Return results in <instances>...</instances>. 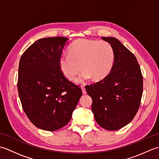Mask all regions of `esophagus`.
<instances>
[{
	"mask_svg": "<svg viewBox=\"0 0 159 159\" xmlns=\"http://www.w3.org/2000/svg\"><path fill=\"white\" fill-rule=\"evenodd\" d=\"M81 89H82V92H83V93H86V90H85V88L84 87V86H82L81 87Z\"/></svg>",
	"mask_w": 159,
	"mask_h": 159,
	"instance_id": "34e87169",
	"label": "esophagus"
}]
</instances>
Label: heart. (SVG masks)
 <instances>
[{
  "mask_svg": "<svg viewBox=\"0 0 159 159\" xmlns=\"http://www.w3.org/2000/svg\"><path fill=\"white\" fill-rule=\"evenodd\" d=\"M115 52L106 41L79 39L69 48V55L59 57V66L63 76L70 80L75 79L82 66L83 72L76 81L83 82L91 78L100 80L111 72L115 63Z\"/></svg>",
  "mask_w": 159,
  "mask_h": 159,
  "instance_id": "obj_1",
  "label": "heart"
}]
</instances>
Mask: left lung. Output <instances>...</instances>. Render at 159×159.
Returning <instances> with one entry per match:
<instances>
[{
	"mask_svg": "<svg viewBox=\"0 0 159 159\" xmlns=\"http://www.w3.org/2000/svg\"><path fill=\"white\" fill-rule=\"evenodd\" d=\"M102 39L113 46L114 66L107 77L85 89L92 98V111L97 123L117 130L133 120L143 94V76L135 56L114 38Z\"/></svg>",
	"mask_w": 159,
	"mask_h": 159,
	"instance_id": "obj_1",
	"label": "left lung"
}]
</instances>
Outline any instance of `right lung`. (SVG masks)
Instances as JSON below:
<instances>
[{
	"instance_id": "right-lung-1",
	"label": "right lung",
	"mask_w": 159,
	"mask_h": 159,
	"mask_svg": "<svg viewBox=\"0 0 159 159\" xmlns=\"http://www.w3.org/2000/svg\"><path fill=\"white\" fill-rule=\"evenodd\" d=\"M68 38L37 40L20 59L18 91L22 109L40 129L54 131L66 126L82 96V90L63 76L59 66Z\"/></svg>"
}]
</instances>
